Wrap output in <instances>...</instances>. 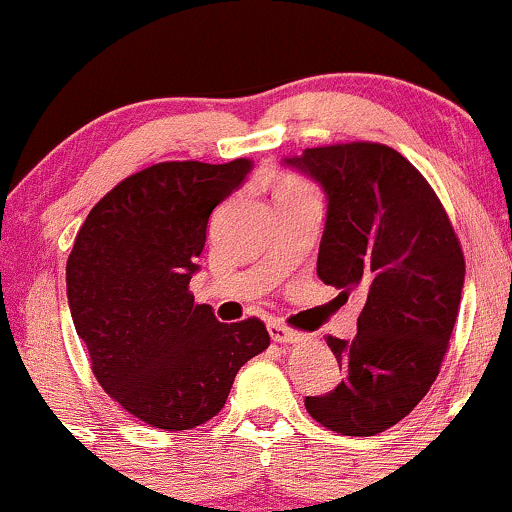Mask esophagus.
Here are the masks:
<instances>
[{
	"instance_id": "34e87169",
	"label": "esophagus",
	"mask_w": 512,
	"mask_h": 512,
	"mask_svg": "<svg viewBox=\"0 0 512 512\" xmlns=\"http://www.w3.org/2000/svg\"><path fill=\"white\" fill-rule=\"evenodd\" d=\"M267 330H269V337H272V342H276V344H298L303 339L301 334H296L293 330H289V327L281 325V322H276V320L269 322Z\"/></svg>"
}]
</instances>
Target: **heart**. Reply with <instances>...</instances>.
<instances>
[{"label":"heart","instance_id":"obj_1","mask_svg":"<svg viewBox=\"0 0 512 512\" xmlns=\"http://www.w3.org/2000/svg\"><path fill=\"white\" fill-rule=\"evenodd\" d=\"M301 190H310V187L303 185V182L296 178H284L281 180L279 190H276V195H279V192H301Z\"/></svg>","mask_w":512,"mask_h":512}]
</instances>
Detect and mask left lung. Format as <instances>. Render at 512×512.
Returning a JSON list of instances; mask_svg holds the SVG:
<instances>
[{
  "mask_svg": "<svg viewBox=\"0 0 512 512\" xmlns=\"http://www.w3.org/2000/svg\"><path fill=\"white\" fill-rule=\"evenodd\" d=\"M284 166L325 192L317 276L366 296L356 337H327L344 380L330 395L305 397V409L342 436H375L436 380L462 298L460 240L424 175L390 146H317Z\"/></svg>",
  "mask_w": 512,
  "mask_h": 512,
  "instance_id": "left-lung-1",
  "label": "left lung"
}]
</instances>
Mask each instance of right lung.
<instances>
[{
    "label": "right lung",
    "mask_w": 512,
    "mask_h": 512,
    "mask_svg": "<svg viewBox=\"0 0 512 512\" xmlns=\"http://www.w3.org/2000/svg\"><path fill=\"white\" fill-rule=\"evenodd\" d=\"M248 158L139 170L86 216L67 260L76 334L110 397L144 424L187 431L226 404L236 373L269 346L257 317L216 320L187 291L211 211L250 173Z\"/></svg>",
    "instance_id": "obj_1"
}]
</instances>
